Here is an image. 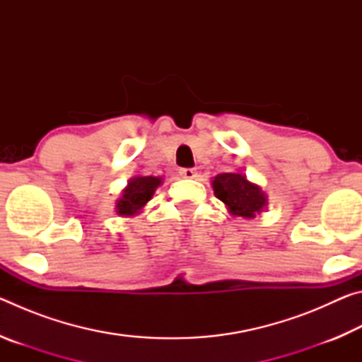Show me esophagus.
I'll return each mask as SVG.
<instances>
[{"mask_svg": "<svg viewBox=\"0 0 362 362\" xmlns=\"http://www.w3.org/2000/svg\"><path fill=\"white\" fill-rule=\"evenodd\" d=\"M180 175L185 177V179H194L196 170L192 168H183V169H180Z\"/></svg>", "mask_w": 362, "mask_h": 362, "instance_id": "esophagus-1", "label": "esophagus"}]
</instances>
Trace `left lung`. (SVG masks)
Masks as SVG:
<instances>
[{"label":"left lung","mask_w":362,"mask_h":362,"mask_svg":"<svg viewBox=\"0 0 362 362\" xmlns=\"http://www.w3.org/2000/svg\"><path fill=\"white\" fill-rule=\"evenodd\" d=\"M212 188L217 198L228 206L233 216L252 218L267 204L260 187L250 183L243 174H220L212 180Z\"/></svg>","instance_id":"left-lung-1"}]
</instances>
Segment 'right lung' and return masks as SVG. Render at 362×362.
Wrapping results in <instances>:
<instances>
[{
    "mask_svg": "<svg viewBox=\"0 0 362 362\" xmlns=\"http://www.w3.org/2000/svg\"><path fill=\"white\" fill-rule=\"evenodd\" d=\"M161 185V179L159 177H134V179L127 183V187L122 196L116 203V212L119 216H134L151 199L155 189Z\"/></svg>",
    "mask_w": 362,
    "mask_h": 362,
    "instance_id": "obj_1",
    "label": "right lung"
}]
</instances>
